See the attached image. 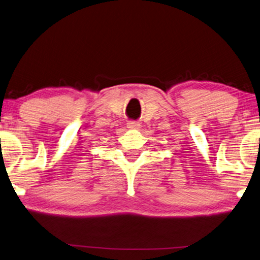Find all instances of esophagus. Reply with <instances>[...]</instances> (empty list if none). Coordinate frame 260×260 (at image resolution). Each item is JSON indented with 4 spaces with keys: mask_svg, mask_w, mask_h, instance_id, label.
<instances>
[{
    "mask_svg": "<svg viewBox=\"0 0 260 260\" xmlns=\"http://www.w3.org/2000/svg\"><path fill=\"white\" fill-rule=\"evenodd\" d=\"M127 127H128V128H131V129H138V128H140V124L138 121L131 120V121L127 122Z\"/></svg>",
    "mask_w": 260,
    "mask_h": 260,
    "instance_id": "34e87169",
    "label": "esophagus"
}]
</instances>
